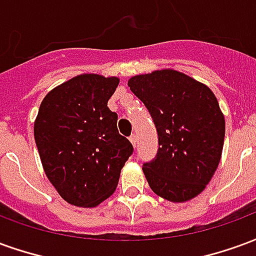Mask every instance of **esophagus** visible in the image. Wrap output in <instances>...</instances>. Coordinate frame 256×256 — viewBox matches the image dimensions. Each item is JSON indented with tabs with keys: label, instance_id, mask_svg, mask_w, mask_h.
<instances>
[{
	"label": "esophagus",
	"instance_id": "34e87169",
	"mask_svg": "<svg viewBox=\"0 0 256 256\" xmlns=\"http://www.w3.org/2000/svg\"><path fill=\"white\" fill-rule=\"evenodd\" d=\"M128 140H130V141H132V144L136 146V144H137V136H136V134H132V136L128 137Z\"/></svg>",
	"mask_w": 256,
	"mask_h": 256
}]
</instances>
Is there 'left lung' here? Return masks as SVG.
<instances>
[{
    "label": "left lung",
    "mask_w": 256,
    "mask_h": 256,
    "mask_svg": "<svg viewBox=\"0 0 256 256\" xmlns=\"http://www.w3.org/2000/svg\"><path fill=\"white\" fill-rule=\"evenodd\" d=\"M130 90L155 123L159 150L142 164L150 189L168 202H186L202 192L220 164L225 119L214 93L174 70L137 75Z\"/></svg>",
    "instance_id": "8db88e82"
}]
</instances>
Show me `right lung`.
Wrapping results in <instances>:
<instances>
[{
	"label": "right lung",
	"mask_w": 256,
	"mask_h": 256,
	"mask_svg": "<svg viewBox=\"0 0 256 256\" xmlns=\"http://www.w3.org/2000/svg\"><path fill=\"white\" fill-rule=\"evenodd\" d=\"M119 79L84 74L42 100L34 138L48 180L78 207H96L116 189L133 145L118 132V115L108 108Z\"/></svg>",
	"instance_id": "obj_1"
}]
</instances>
